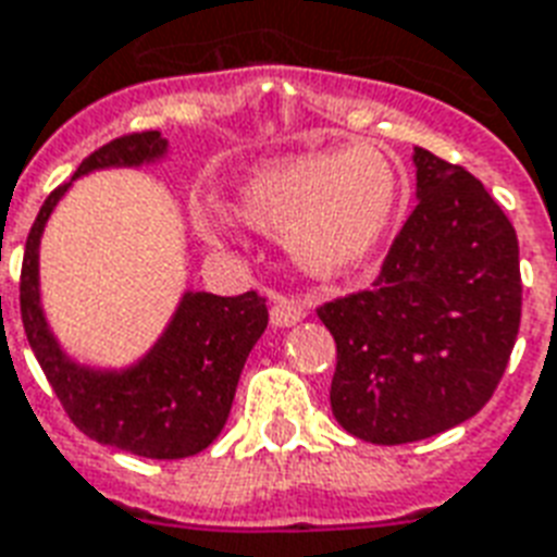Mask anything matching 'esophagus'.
I'll return each mask as SVG.
<instances>
[{
  "label": "esophagus",
  "mask_w": 557,
  "mask_h": 557,
  "mask_svg": "<svg viewBox=\"0 0 557 557\" xmlns=\"http://www.w3.org/2000/svg\"><path fill=\"white\" fill-rule=\"evenodd\" d=\"M304 318H307V312H304V307L295 304V300H277V304L271 307V324L274 326H295L297 321H304Z\"/></svg>",
  "instance_id": "esophagus-1"
}]
</instances>
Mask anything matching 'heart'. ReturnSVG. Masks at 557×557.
Returning <instances> with one entry per match:
<instances>
[{
    "label": "heart",
    "mask_w": 557,
    "mask_h": 557,
    "mask_svg": "<svg viewBox=\"0 0 557 557\" xmlns=\"http://www.w3.org/2000/svg\"><path fill=\"white\" fill-rule=\"evenodd\" d=\"M397 201V165L376 148L356 146L260 165L242 186L239 215L262 233H288V250L300 269L335 277L380 248ZM195 222L207 239L224 242L236 219L219 201H201Z\"/></svg>",
    "instance_id": "1"
}]
</instances>
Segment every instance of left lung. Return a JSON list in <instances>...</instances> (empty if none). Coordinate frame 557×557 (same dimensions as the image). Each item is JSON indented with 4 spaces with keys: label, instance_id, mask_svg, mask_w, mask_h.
I'll return each mask as SVG.
<instances>
[{
    "label": "left lung",
    "instance_id": "1",
    "mask_svg": "<svg viewBox=\"0 0 557 557\" xmlns=\"http://www.w3.org/2000/svg\"><path fill=\"white\" fill-rule=\"evenodd\" d=\"M418 207L371 288L318 307L335 338L330 406L350 435L411 444L473 418L496 392L523 307L503 207L461 165L414 148Z\"/></svg>",
    "mask_w": 557,
    "mask_h": 557
}]
</instances>
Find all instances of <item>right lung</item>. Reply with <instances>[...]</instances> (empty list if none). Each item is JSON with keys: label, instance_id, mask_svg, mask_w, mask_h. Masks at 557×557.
<instances>
[{"label": "right lung", "instance_id": "right-lung-1", "mask_svg": "<svg viewBox=\"0 0 557 557\" xmlns=\"http://www.w3.org/2000/svg\"><path fill=\"white\" fill-rule=\"evenodd\" d=\"M160 131L119 137L92 151L72 181L99 169L163 160ZM58 186L25 239L20 312L37 362L70 420L87 438L143 458H186L219 438L231 414L245 359L269 326L265 297L184 292L175 315L139 362L110 371L75 362L46 324L40 307V236L66 189Z\"/></svg>", "mask_w": 557, "mask_h": 557}]
</instances>
